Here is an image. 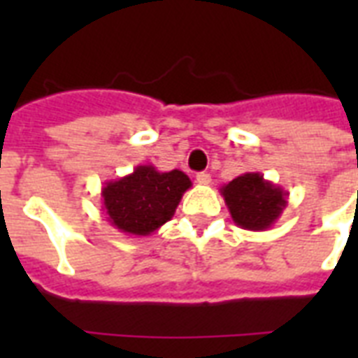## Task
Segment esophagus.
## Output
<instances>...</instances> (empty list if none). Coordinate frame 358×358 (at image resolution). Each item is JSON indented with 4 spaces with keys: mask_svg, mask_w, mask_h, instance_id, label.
<instances>
[{
    "mask_svg": "<svg viewBox=\"0 0 358 358\" xmlns=\"http://www.w3.org/2000/svg\"><path fill=\"white\" fill-rule=\"evenodd\" d=\"M212 182V176L208 173H199L196 174V184H201V185H208Z\"/></svg>",
    "mask_w": 358,
    "mask_h": 358,
    "instance_id": "34e87169",
    "label": "esophagus"
}]
</instances>
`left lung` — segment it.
<instances>
[{"instance_id":"obj_1","label":"left lung","mask_w":358,"mask_h":358,"mask_svg":"<svg viewBox=\"0 0 358 358\" xmlns=\"http://www.w3.org/2000/svg\"><path fill=\"white\" fill-rule=\"evenodd\" d=\"M232 221L245 230H267L286 208L288 193L260 173H245L221 187Z\"/></svg>"}]
</instances>
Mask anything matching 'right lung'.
Returning <instances> with one entry per match:
<instances>
[{
    "label": "right lung",
    "mask_w": 358,
    "mask_h": 358,
    "mask_svg": "<svg viewBox=\"0 0 358 358\" xmlns=\"http://www.w3.org/2000/svg\"><path fill=\"white\" fill-rule=\"evenodd\" d=\"M189 187V176L178 169L159 173L154 165H137L131 174L106 182L102 210L124 234L150 236L173 219Z\"/></svg>",
    "instance_id": "1"
}]
</instances>
